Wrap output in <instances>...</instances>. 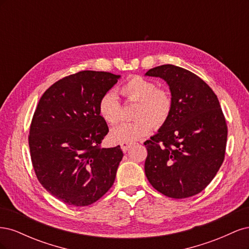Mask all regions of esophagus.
I'll use <instances>...</instances> for the list:
<instances>
[{
	"instance_id": "esophagus-1",
	"label": "esophagus",
	"mask_w": 249,
	"mask_h": 249,
	"mask_svg": "<svg viewBox=\"0 0 249 249\" xmlns=\"http://www.w3.org/2000/svg\"><path fill=\"white\" fill-rule=\"evenodd\" d=\"M133 144H134V143H132V142H122V143H120V147H122L124 153H126L127 150H129L132 147Z\"/></svg>"
}]
</instances>
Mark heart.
<instances>
[{
	"label": "heart",
	"mask_w": 249,
	"mask_h": 249,
	"mask_svg": "<svg viewBox=\"0 0 249 249\" xmlns=\"http://www.w3.org/2000/svg\"><path fill=\"white\" fill-rule=\"evenodd\" d=\"M127 101L137 102L134 116L137 119L113 127L110 138L116 142H133L153 131L154 124L163 125L172 111V99L166 89L158 88L153 81L134 76L119 88ZM99 113L105 122L114 124L122 119V104L114 91L105 92L99 102Z\"/></svg>",
	"instance_id": "heart-1"
}]
</instances>
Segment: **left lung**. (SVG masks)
I'll use <instances>...</instances> for the list:
<instances>
[{"instance_id":"1","label":"left lung","mask_w":249,"mask_h":249,"mask_svg":"<svg viewBox=\"0 0 249 249\" xmlns=\"http://www.w3.org/2000/svg\"><path fill=\"white\" fill-rule=\"evenodd\" d=\"M145 76L167 83L172 99L168 120L146 140L145 176L157 191L187 198L211 183L224 160L228 126L216 94L196 74L165 64Z\"/></svg>"}]
</instances>
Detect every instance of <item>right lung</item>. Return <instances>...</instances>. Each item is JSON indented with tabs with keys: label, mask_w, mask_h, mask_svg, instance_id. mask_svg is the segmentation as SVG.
Segmentation results:
<instances>
[{
	"label": "right lung",
	"mask_w": 249,
	"mask_h": 249,
	"mask_svg": "<svg viewBox=\"0 0 249 249\" xmlns=\"http://www.w3.org/2000/svg\"><path fill=\"white\" fill-rule=\"evenodd\" d=\"M118 79L83 71L53 84L37 105L29 136L33 167L44 189L67 205H91L114 183L124 154L119 145L100 147L109 129L99 102Z\"/></svg>",
	"instance_id": "add662e5"
}]
</instances>
